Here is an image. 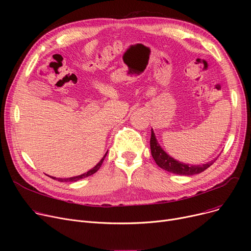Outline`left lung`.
<instances>
[{
    "label": "left lung",
    "mask_w": 251,
    "mask_h": 251,
    "mask_svg": "<svg viewBox=\"0 0 251 251\" xmlns=\"http://www.w3.org/2000/svg\"><path fill=\"white\" fill-rule=\"evenodd\" d=\"M151 155L153 157L154 162L160 168L168 171L170 173L182 175V176H191L195 174H200L206 170L208 167L212 166L215 161L218 159H214L206 164L202 165H190L179 162L175 160L174 157L169 155L160 146V143L157 142L153 130L151 129Z\"/></svg>",
    "instance_id": "8db88e82"
}]
</instances>
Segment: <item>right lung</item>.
Masks as SVG:
<instances>
[{"label": "right lung", "mask_w": 251, "mask_h": 251, "mask_svg": "<svg viewBox=\"0 0 251 251\" xmlns=\"http://www.w3.org/2000/svg\"><path fill=\"white\" fill-rule=\"evenodd\" d=\"M108 153V152H107ZM107 153H105L103 156H102V159L92 169H90L89 171H87L86 173H84V174H81V175H79V176H74V177H70V178H56V177H51L52 179H56V180H58V181H60V182H76V181H78V180H80V179H83V178H86V177H88V176H91L92 174H95L97 171L100 168V166H101V164H102V162H103V160H104V157H105V155H107Z\"/></svg>", "instance_id": "obj_1"}]
</instances>
